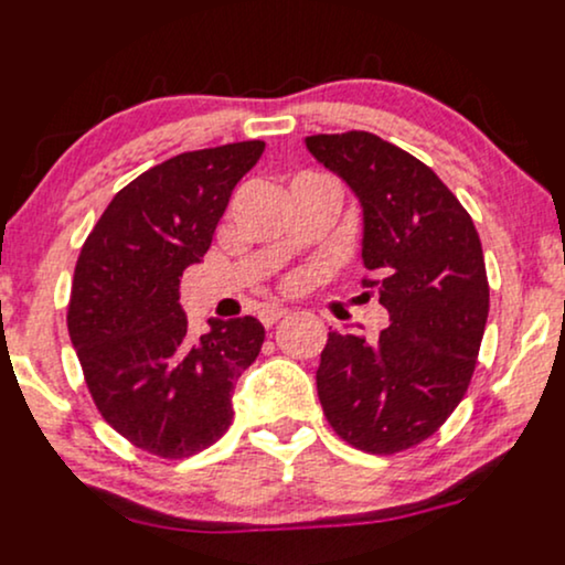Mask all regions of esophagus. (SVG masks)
I'll return each instance as SVG.
<instances>
[{"label": "esophagus", "instance_id": "obj_1", "mask_svg": "<svg viewBox=\"0 0 565 565\" xmlns=\"http://www.w3.org/2000/svg\"><path fill=\"white\" fill-rule=\"evenodd\" d=\"M285 315H288V309H282V307H267V309H262V315H258V320H262L264 328H271V324H275L277 320H282Z\"/></svg>", "mask_w": 565, "mask_h": 565}]
</instances>
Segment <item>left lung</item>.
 Listing matches in <instances>:
<instances>
[{"label": "left lung", "instance_id": "obj_1", "mask_svg": "<svg viewBox=\"0 0 565 565\" xmlns=\"http://www.w3.org/2000/svg\"><path fill=\"white\" fill-rule=\"evenodd\" d=\"M307 148L360 198L362 288L391 320L373 343L328 335L322 413L362 452H404L447 423L473 377L489 317L479 232L426 163L377 135H311Z\"/></svg>", "mask_w": 565, "mask_h": 565}]
</instances>
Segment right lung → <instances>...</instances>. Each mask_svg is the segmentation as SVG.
Returning a JSON list of instances; mask_svg holds the SVG:
<instances>
[{"mask_svg": "<svg viewBox=\"0 0 565 565\" xmlns=\"http://www.w3.org/2000/svg\"><path fill=\"white\" fill-rule=\"evenodd\" d=\"M262 152V139H248L152 166L116 192L78 254L68 333L86 388L108 426L163 460L222 439L235 381L262 351L254 317L211 322L192 341L179 307L184 269L211 248Z\"/></svg>", "mask_w": 565, "mask_h": 565, "instance_id": "obj_1", "label": "right lung"}]
</instances>
